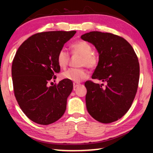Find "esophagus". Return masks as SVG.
<instances>
[{"instance_id": "1", "label": "esophagus", "mask_w": 153, "mask_h": 153, "mask_svg": "<svg viewBox=\"0 0 153 153\" xmlns=\"http://www.w3.org/2000/svg\"><path fill=\"white\" fill-rule=\"evenodd\" d=\"M79 85H80V84H79V83H75V82L73 83V87H74V89H75V88H76L78 87Z\"/></svg>"}]
</instances>
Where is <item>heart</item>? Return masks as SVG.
<instances>
[{"label": "heart", "instance_id": "1", "mask_svg": "<svg viewBox=\"0 0 153 153\" xmlns=\"http://www.w3.org/2000/svg\"><path fill=\"white\" fill-rule=\"evenodd\" d=\"M72 54L80 56L79 66H86L90 69L95 68L99 62L97 54L93 51L91 44L85 40H79L70 46ZM57 63L60 68L65 69L70 61V54L65 49H61L57 55ZM88 76L87 71L84 68H71L62 74V78L73 82H80Z\"/></svg>", "mask_w": 153, "mask_h": 153}]
</instances>
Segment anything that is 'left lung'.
Listing matches in <instances>:
<instances>
[{"mask_svg": "<svg viewBox=\"0 0 153 153\" xmlns=\"http://www.w3.org/2000/svg\"><path fill=\"white\" fill-rule=\"evenodd\" d=\"M81 37L99 53L92 79L106 83L105 86L91 81L85 83L88 111L100 123L118 120L128 111L137 92L140 68L137 54L126 39L112 33L93 31Z\"/></svg>", "mask_w": 153, "mask_h": 153, "instance_id": "8db88e82", "label": "left lung"}]
</instances>
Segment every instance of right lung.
Segmentation results:
<instances>
[{
	"label": "right lung",
	"instance_id": "add662e5",
	"mask_svg": "<svg viewBox=\"0 0 153 153\" xmlns=\"http://www.w3.org/2000/svg\"><path fill=\"white\" fill-rule=\"evenodd\" d=\"M76 31H48L28 37L19 47L12 65L14 96L20 108L35 123L51 124L64 114L72 81L49 85L60 68L58 51ZM52 83V82H51Z\"/></svg>",
	"mask_w": 153,
	"mask_h": 153
}]
</instances>
